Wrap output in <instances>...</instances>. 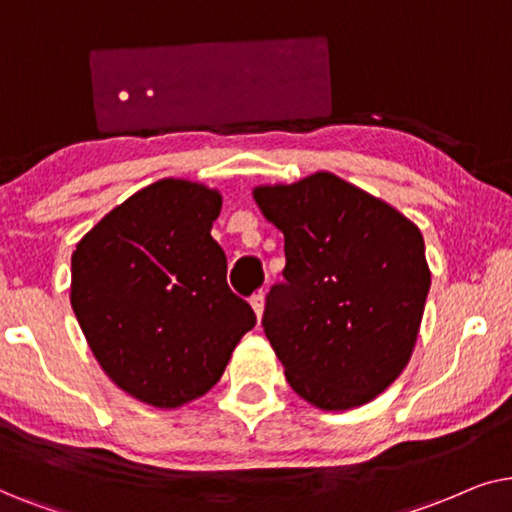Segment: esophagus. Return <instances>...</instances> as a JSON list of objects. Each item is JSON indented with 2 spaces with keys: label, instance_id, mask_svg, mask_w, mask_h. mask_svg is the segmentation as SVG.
<instances>
[{
  "label": "esophagus",
  "instance_id": "obj_1",
  "mask_svg": "<svg viewBox=\"0 0 512 512\" xmlns=\"http://www.w3.org/2000/svg\"><path fill=\"white\" fill-rule=\"evenodd\" d=\"M250 306H252V311H255V316L262 318V313H264V295H262V292H257V295L250 297Z\"/></svg>",
  "mask_w": 512,
  "mask_h": 512
}]
</instances>
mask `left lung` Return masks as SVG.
Wrapping results in <instances>:
<instances>
[{
    "label": "left lung",
    "mask_w": 512,
    "mask_h": 512,
    "mask_svg": "<svg viewBox=\"0 0 512 512\" xmlns=\"http://www.w3.org/2000/svg\"><path fill=\"white\" fill-rule=\"evenodd\" d=\"M252 196L285 236V283L262 318L285 379L325 412L370 403L417 344L431 288L419 227L325 170Z\"/></svg>",
    "instance_id": "left-lung-1"
}]
</instances>
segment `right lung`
<instances>
[{
    "mask_svg": "<svg viewBox=\"0 0 512 512\" xmlns=\"http://www.w3.org/2000/svg\"><path fill=\"white\" fill-rule=\"evenodd\" d=\"M220 210L217 189L166 177L109 210L72 252L81 332L107 377L147 405L175 410L208 393L257 323L210 236Z\"/></svg>",
    "mask_w": 512,
    "mask_h": 512,
    "instance_id": "right-lung-1",
    "label": "right lung"
}]
</instances>
